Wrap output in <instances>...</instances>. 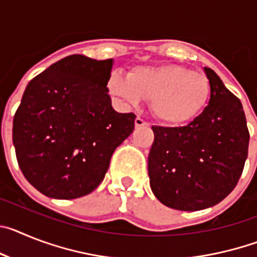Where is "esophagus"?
Segmentation results:
<instances>
[{
  "instance_id": "obj_1",
  "label": "esophagus",
  "mask_w": 257,
  "mask_h": 257,
  "mask_svg": "<svg viewBox=\"0 0 257 257\" xmlns=\"http://www.w3.org/2000/svg\"><path fill=\"white\" fill-rule=\"evenodd\" d=\"M143 126H149V122L144 121L143 118L140 117H136L135 119V127L136 128H139V127H143Z\"/></svg>"
}]
</instances>
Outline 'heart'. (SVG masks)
<instances>
[{"instance_id":"obj_1","label":"heart","mask_w":257,"mask_h":257,"mask_svg":"<svg viewBox=\"0 0 257 257\" xmlns=\"http://www.w3.org/2000/svg\"><path fill=\"white\" fill-rule=\"evenodd\" d=\"M108 87L128 104L151 101L154 117L169 126L193 121L210 99V83L203 74L175 64L138 67L127 77L113 73Z\"/></svg>"}]
</instances>
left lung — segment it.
<instances>
[{
  "label": "left lung",
  "mask_w": 257,
  "mask_h": 257,
  "mask_svg": "<svg viewBox=\"0 0 257 257\" xmlns=\"http://www.w3.org/2000/svg\"><path fill=\"white\" fill-rule=\"evenodd\" d=\"M210 101L183 127L153 126L148 156L152 192L180 211L212 207L234 189L248 154L249 133L240 100L211 68Z\"/></svg>",
  "instance_id": "left-lung-1"
}]
</instances>
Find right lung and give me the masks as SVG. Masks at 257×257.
Returning a JSON list of instances; mask_svg holds the SVG:
<instances>
[{
	"instance_id": "1",
	"label": "right lung",
	"mask_w": 257,
	"mask_h": 257,
	"mask_svg": "<svg viewBox=\"0 0 257 257\" xmlns=\"http://www.w3.org/2000/svg\"><path fill=\"white\" fill-rule=\"evenodd\" d=\"M113 60L69 55L27 86L13 122L24 178L56 199L99 187L113 152L131 135L134 113H117L108 94Z\"/></svg>"
}]
</instances>
